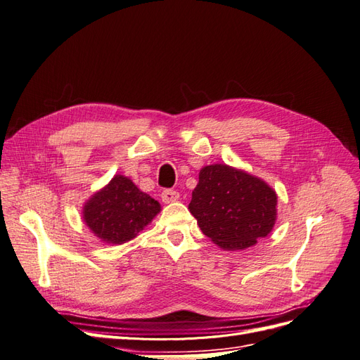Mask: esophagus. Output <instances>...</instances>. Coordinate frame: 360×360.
Masks as SVG:
<instances>
[{
	"label": "esophagus",
	"instance_id": "obj_1",
	"mask_svg": "<svg viewBox=\"0 0 360 360\" xmlns=\"http://www.w3.org/2000/svg\"><path fill=\"white\" fill-rule=\"evenodd\" d=\"M180 198V193L177 191H172V189H165L162 192V201L163 202H174Z\"/></svg>",
	"mask_w": 360,
	"mask_h": 360
}]
</instances>
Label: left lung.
<instances>
[{
  "label": "left lung",
  "instance_id": "left-lung-1",
  "mask_svg": "<svg viewBox=\"0 0 360 360\" xmlns=\"http://www.w3.org/2000/svg\"><path fill=\"white\" fill-rule=\"evenodd\" d=\"M276 192L266 181L225 163L204 167L189 210L201 231L226 250L246 249L276 221Z\"/></svg>",
  "mask_w": 360,
  "mask_h": 360
}]
</instances>
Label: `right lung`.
<instances>
[{"instance_id":"right-lung-1","label":"right lung","mask_w":360,"mask_h":360,"mask_svg":"<svg viewBox=\"0 0 360 360\" xmlns=\"http://www.w3.org/2000/svg\"><path fill=\"white\" fill-rule=\"evenodd\" d=\"M160 212V204L124 177L114 176L103 189L85 202V225L102 242L122 245L132 240Z\"/></svg>"}]
</instances>
